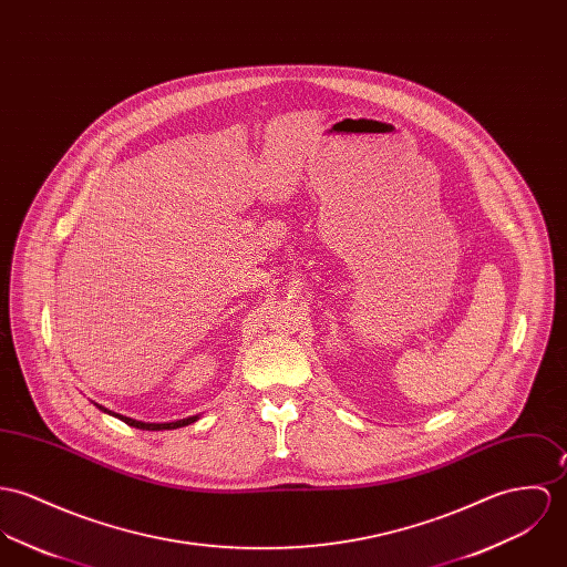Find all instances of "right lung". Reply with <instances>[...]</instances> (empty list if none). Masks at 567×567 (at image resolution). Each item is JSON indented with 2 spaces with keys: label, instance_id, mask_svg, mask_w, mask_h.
Listing matches in <instances>:
<instances>
[{
  "label": "right lung",
  "instance_id": "add662e5",
  "mask_svg": "<svg viewBox=\"0 0 567 567\" xmlns=\"http://www.w3.org/2000/svg\"><path fill=\"white\" fill-rule=\"evenodd\" d=\"M103 412H107V410H103ZM112 415H116L118 420H123V422H125V424H130V426L143 429V431H164V429H179V426H186V424H190V422H195V420H197V415H193V417H184V420H177V422H157V424H155V422H138V420H132V417H127V415H118V413H112Z\"/></svg>",
  "mask_w": 567,
  "mask_h": 567
}]
</instances>
